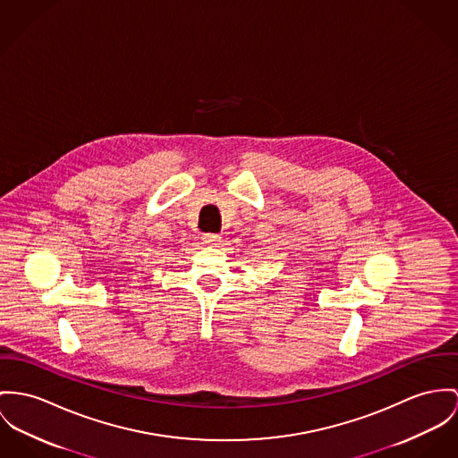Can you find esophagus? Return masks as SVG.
Instances as JSON below:
<instances>
[{
    "label": "esophagus",
    "instance_id": "obj_1",
    "mask_svg": "<svg viewBox=\"0 0 458 458\" xmlns=\"http://www.w3.org/2000/svg\"><path fill=\"white\" fill-rule=\"evenodd\" d=\"M202 241H204V244H208V246H217V242L221 241V237H219L217 233H204Z\"/></svg>",
    "mask_w": 458,
    "mask_h": 458
}]
</instances>
